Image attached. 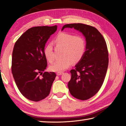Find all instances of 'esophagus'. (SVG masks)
<instances>
[{
	"label": "esophagus",
	"mask_w": 126,
	"mask_h": 126,
	"mask_svg": "<svg viewBox=\"0 0 126 126\" xmlns=\"http://www.w3.org/2000/svg\"><path fill=\"white\" fill-rule=\"evenodd\" d=\"M63 72H58L56 73V75H58V76H60V75H63Z\"/></svg>",
	"instance_id": "esophagus-1"
}]
</instances>
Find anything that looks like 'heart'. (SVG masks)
Here are the masks:
<instances>
[{"mask_svg": "<svg viewBox=\"0 0 126 126\" xmlns=\"http://www.w3.org/2000/svg\"><path fill=\"white\" fill-rule=\"evenodd\" d=\"M56 46L63 47L61 56L62 58L56 60L50 66V70L54 72H61L67 69L73 63H78L82 60L86 49L84 39L79 35H75L67 32H60L54 39ZM45 58L49 63L54 60L53 47L51 43L47 44L44 49Z\"/></svg>", "mask_w": 126, "mask_h": 126, "instance_id": "heart-1", "label": "heart"}]
</instances>
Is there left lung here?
<instances>
[{"label":"left lung","instance_id":"obj_1","mask_svg":"<svg viewBox=\"0 0 126 126\" xmlns=\"http://www.w3.org/2000/svg\"><path fill=\"white\" fill-rule=\"evenodd\" d=\"M74 28L83 34L86 40L84 56L71 70V78L68 83L71 94L75 98L87 100L96 94L105 79L109 64V54L105 39L99 31L93 26L83 23L64 25Z\"/></svg>","mask_w":126,"mask_h":126}]
</instances>
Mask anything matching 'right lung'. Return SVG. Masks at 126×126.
Wrapping results in <instances>:
<instances>
[{
  "instance_id": "obj_1",
  "label": "right lung",
  "mask_w": 126,
  "mask_h": 126,
  "mask_svg": "<svg viewBox=\"0 0 126 126\" xmlns=\"http://www.w3.org/2000/svg\"><path fill=\"white\" fill-rule=\"evenodd\" d=\"M56 30V25L32 27L21 35L14 46L12 73L21 93L30 100L39 101L46 98L56 77L55 72L43 71L47 66L45 46Z\"/></svg>"
}]
</instances>
